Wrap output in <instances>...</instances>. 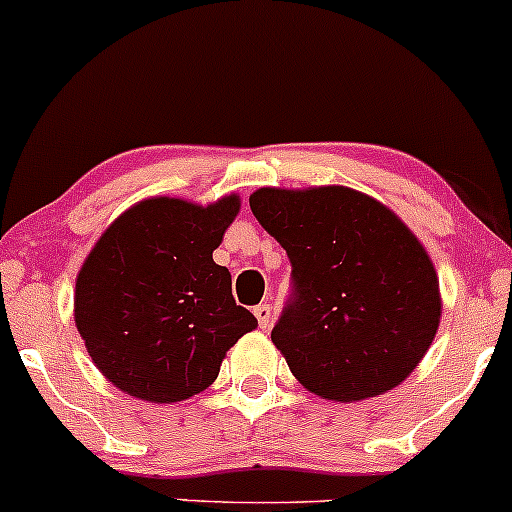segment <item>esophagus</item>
<instances>
[{"mask_svg": "<svg viewBox=\"0 0 512 512\" xmlns=\"http://www.w3.org/2000/svg\"><path fill=\"white\" fill-rule=\"evenodd\" d=\"M254 315H256L258 325H261L263 330H266L268 325H271V305H266V303L256 305V308H254Z\"/></svg>", "mask_w": 512, "mask_h": 512, "instance_id": "1", "label": "esophagus"}]
</instances>
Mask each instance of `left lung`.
Returning <instances> with one entry per match:
<instances>
[{"label": "left lung", "mask_w": 512, "mask_h": 512, "mask_svg": "<svg viewBox=\"0 0 512 512\" xmlns=\"http://www.w3.org/2000/svg\"><path fill=\"white\" fill-rule=\"evenodd\" d=\"M249 204L291 258L293 293L271 340L295 379L333 402L404 382L441 318L434 263L407 224L347 187H261Z\"/></svg>", "instance_id": "obj_1"}]
</instances>
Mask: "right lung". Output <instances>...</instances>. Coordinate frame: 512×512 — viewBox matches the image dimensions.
<instances>
[{"label": "right lung", "mask_w": 512, "mask_h": 512, "mask_svg": "<svg viewBox=\"0 0 512 512\" xmlns=\"http://www.w3.org/2000/svg\"><path fill=\"white\" fill-rule=\"evenodd\" d=\"M236 194L199 207L152 197L120 214L78 271L73 318L105 379L172 404L217 379L226 350L258 320L236 305L214 249L239 214Z\"/></svg>", "instance_id": "1"}]
</instances>
